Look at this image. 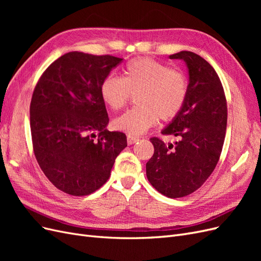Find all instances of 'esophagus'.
Here are the masks:
<instances>
[{"instance_id":"obj_1","label":"esophagus","mask_w":261,"mask_h":261,"mask_svg":"<svg viewBox=\"0 0 261 261\" xmlns=\"http://www.w3.org/2000/svg\"><path fill=\"white\" fill-rule=\"evenodd\" d=\"M137 141H139V138H138V137L132 136V135H128V136H127V144H128V145L135 144V143H137Z\"/></svg>"}]
</instances>
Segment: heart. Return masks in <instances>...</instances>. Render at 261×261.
Instances as JSON below:
<instances>
[{"mask_svg":"<svg viewBox=\"0 0 261 261\" xmlns=\"http://www.w3.org/2000/svg\"><path fill=\"white\" fill-rule=\"evenodd\" d=\"M186 76L150 58L130 60L123 77L108 76L100 86L102 101L112 110H120L136 94L138 107L117 116L114 127L130 135H139L158 122L170 121L184 108L187 98Z\"/></svg>","mask_w":261,"mask_h":261,"instance_id":"heart-1","label":"heart"}]
</instances>
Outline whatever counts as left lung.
Segmentation results:
<instances>
[{
	"mask_svg": "<svg viewBox=\"0 0 261 261\" xmlns=\"http://www.w3.org/2000/svg\"><path fill=\"white\" fill-rule=\"evenodd\" d=\"M185 62L187 98L181 111L162 129L174 144L150 139L154 153L146 164L147 178L158 192L179 198L197 191L211 175L224 143L227 108L220 78L209 63L191 51L170 55Z\"/></svg>",
	"mask_w": 261,
	"mask_h": 261,
	"instance_id": "8db88e82",
	"label": "left lung"
}]
</instances>
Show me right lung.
Wrapping results in <instances>:
<instances>
[{
	"label": "right lung",
	"mask_w": 261,
	"mask_h": 261,
	"mask_svg": "<svg viewBox=\"0 0 261 261\" xmlns=\"http://www.w3.org/2000/svg\"><path fill=\"white\" fill-rule=\"evenodd\" d=\"M122 60L68 52L45 69L34 90L30 129L36 159L66 194L96 192L127 147L124 133L107 129L109 116L100 94L102 82Z\"/></svg>",
	"instance_id": "right-lung-1"
}]
</instances>
